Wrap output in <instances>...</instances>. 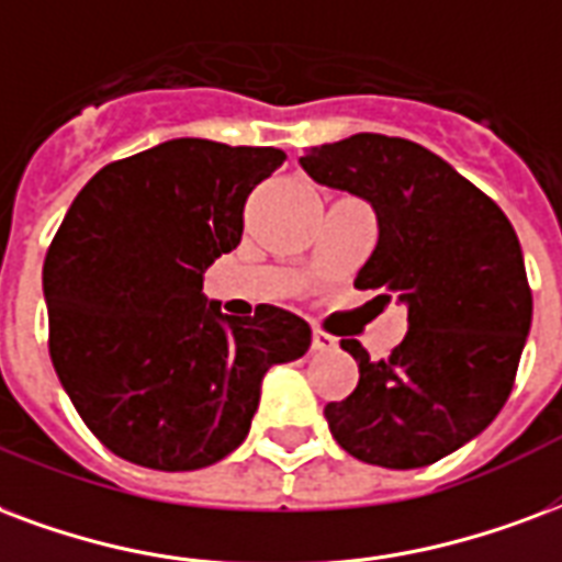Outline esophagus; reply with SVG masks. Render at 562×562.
Wrapping results in <instances>:
<instances>
[{
	"mask_svg": "<svg viewBox=\"0 0 562 562\" xmlns=\"http://www.w3.org/2000/svg\"><path fill=\"white\" fill-rule=\"evenodd\" d=\"M336 339L330 334H324V330H313V351H334Z\"/></svg>",
	"mask_w": 562,
	"mask_h": 562,
	"instance_id": "34e87169",
	"label": "esophagus"
}]
</instances>
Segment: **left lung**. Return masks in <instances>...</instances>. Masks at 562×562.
Here are the masks:
<instances>
[{
	"mask_svg": "<svg viewBox=\"0 0 562 562\" xmlns=\"http://www.w3.org/2000/svg\"><path fill=\"white\" fill-rule=\"evenodd\" d=\"M301 166L372 205L378 244L355 285L408 310V334L386 360L342 339L360 381L324 408L330 435L366 464L426 468L509 398L533 318L518 235L482 190L411 139L355 133L310 148Z\"/></svg>",
	"mask_w": 562,
	"mask_h": 562,
	"instance_id": "1",
	"label": "left lung"
}]
</instances>
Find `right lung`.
Here are the masks:
<instances>
[{
    "mask_svg": "<svg viewBox=\"0 0 562 562\" xmlns=\"http://www.w3.org/2000/svg\"><path fill=\"white\" fill-rule=\"evenodd\" d=\"M280 148L169 139L103 166L74 199L44 261L49 357L74 408L115 456L199 471L247 438L270 366L313 330L261 303L235 318L202 294L240 244L244 205Z\"/></svg>",
    "mask_w": 562,
    "mask_h": 562,
    "instance_id": "1",
    "label": "right lung"
}]
</instances>
